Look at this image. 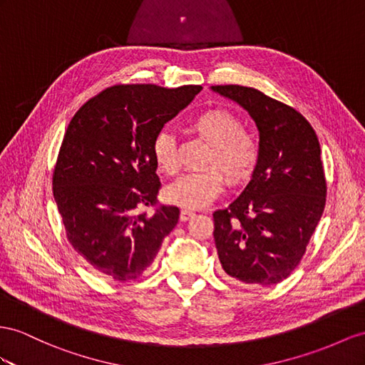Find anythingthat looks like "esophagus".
I'll return each mask as SVG.
<instances>
[{
  "mask_svg": "<svg viewBox=\"0 0 365 365\" xmlns=\"http://www.w3.org/2000/svg\"><path fill=\"white\" fill-rule=\"evenodd\" d=\"M194 216H195L194 211H190V210H182V211H180V220H182V222L190 220V219H192Z\"/></svg>",
  "mask_w": 365,
  "mask_h": 365,
  "instance_id": "esophagus-1",
  "label": "esophagus"
}]
</instances>
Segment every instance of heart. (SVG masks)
<instances>
[{
	"mask_svg": "<svg viewBox=\"0 0 365 365\" xmlns=\"http://www.w3.org/2000/svg\"><path fill=\"white\" fill-rule=\"evenodd\" d=\"M191 129L211 146L207 166L212 168L180 177L165 190V199L177 207L199 210L208 207L225 190L222 172L231 185L250 180L259 162L260 148L257 138L244 130L242 120L225 109L205 110L192 121ZM151 151L158 171L166 175L177 174L179 153L177 140L170 130L162 129L154 137Z\"/></svg>",
	"mask_w": 365,
	"mask_h": 365,
	"instance_id": "b5f03b06",
	"label": "heart"
}]
</instances>
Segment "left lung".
<instances>
[{
	"instance_id": "obj_1",
	"label": "left lung",
	"mask_w": 365,
	"mask_h": 365,
	"mask_svg": "<svg viewBox=\"0 0 365 365\" xmlns=\"http://www.w3.org/2000/svg\"><path fill=\"white\" fill-rule=\"evenodd\" d=\"M211 89L248 112L260 148L247 188L212 214L219 260L242 284H279L301 262L325 208L319 140L304 115L264 92L239 85Z\"/></svg>"
}]
</instances>
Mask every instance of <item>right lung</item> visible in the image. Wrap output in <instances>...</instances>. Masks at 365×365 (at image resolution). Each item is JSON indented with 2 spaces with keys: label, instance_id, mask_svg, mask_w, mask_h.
I'll list each match as a JSON object with an SVG mask.
<instances>
[{
  "label": "right lung",
  "instance_id": "right-lung-1",
  "mask_svg": "<svg viewBox=\"0 0 365 365\" xmlns=\"http://www.w3.org/2000/svg\"><path fill=\"white\" fill-rule=\"evenodd\" d=\"M202 91L118 85L72 117L55 165L53 199L72 248L97 273L125 282L145 273L179 208L155 205L160 180L151 145L166 121Z\"/></svg>",
  "mask_w": 365,
  "mask_h": 365
}]
</instances>
